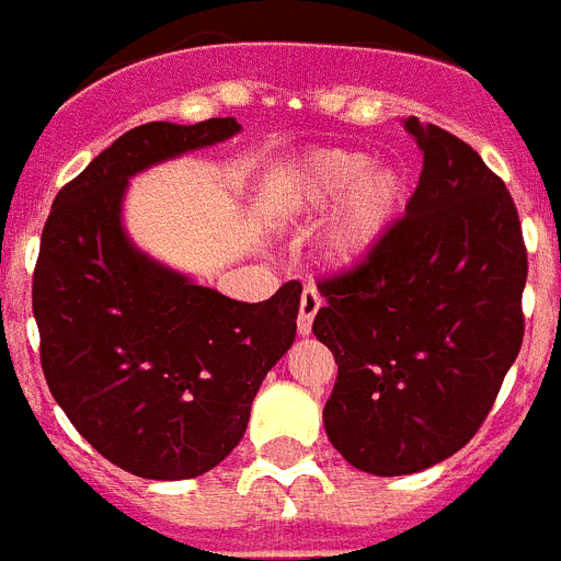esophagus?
<instances>
[{"label":"esophagus","instance_id":"34e87169","mask_svg":"<svg viewBox=\"0 0 561 561\" xmlns=\"http://www.w3.org/2000/svg\"><path fill=\"white\" fill-rule=\"evenodd\" d=\"M322 305V296L317 290V285H305L302 288V299H299V320H296V328H299V334L308 336L311 334V325H313V317L320 311Z\"/></svg>","mask_w":561,"mask_h":561}]
</instances>
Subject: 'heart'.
Segmentation results:
<instances>
[{"label": "heart", "mask_w": 561, "mask_h": 561, "mask_svg": "<svg viewBox=\"0 0 561 561\" xmlns=\"http://www.w3.org/2000/svg\"><path fill=\"white\" fill-rule=\"evenodd\" d=\"M346 202L328 233V250L340 262H357L383 241L407 207L409 181L394 167H371L357 149H320L285 170L273 186V209L285 218L325 213Z\"/></svg>", "instance_id": "obj_1"}]
</instances>
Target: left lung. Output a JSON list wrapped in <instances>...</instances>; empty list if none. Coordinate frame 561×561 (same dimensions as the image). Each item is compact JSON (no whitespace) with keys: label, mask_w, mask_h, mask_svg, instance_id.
Listing matches in <instances>:
<instances>
[{"label":"left lung","mask_w":561,"mask_h":561,"mask_svg":"<svg viewBox=\"0 0 561 561\" xmlns=\"http://www.w3.org/2000/svg\"><path fill=\"white\" fill-rule=\"evenodd\" d=\"M403 126L423 152L407 216L357 265L322 276L313 317L336 359L328 438L371 476L421 472L470 444L525 336L513 195L453 131Z\"/></svg>","instance_id":"left-lung-1"}]
</instances>
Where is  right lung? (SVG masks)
Masks as SVG:
<instances>
[{"label": "right lung", "mask_w": 561, "mask_h": 561, "mask_svg": "<svg viewBox=\"0 0 561 561\" xmlns=\"http://www.w3.org/2000/svg\"><path fill=\"white\" fill-rule=\"evenodd\" d=\"M239 129L233 117L129 129L59 190L43 227L31 294L43 375L75 430L131 476L178 481L225 461L294 345L299 282L236 302L144 256L121 227L135 172Z\"/></svg>", "instance_id": "obj_1"}]
</instances>
